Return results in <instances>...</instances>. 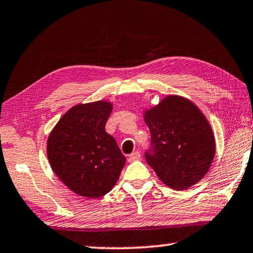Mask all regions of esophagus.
<instances>
[{"label": "esophagus", "instance_id": "1", "mask_svg": "<svg viewBox=\"0 0 253 253\" xmlns=\"http://www.w3.org/2000/svg\"><path fill=\"white\" fill-rule=\"evenodd\" d=\"M139 158H141V154H139V152H133L131 154H129L128 156V163H133V161H136L138 160Z\"/></svg>", "mask_w": 253, "mask_h": 253}]
</instances>
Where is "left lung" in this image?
Here are the masks:
<instances>
[{"instance_id":"1","label":"left lung","mask_w":253,"mask_h":253,"mask_svg":"<svg viewBox=\"0 0 253 253\" xmlns=\"http://www.w3.org/2000/svg\"><path fill=\"white\" fill-rule=\"evenodd\" d=\"M144 122L152 138L146 161L159 179L177 191L199 183L216 154V139L208 119L192 101L167 95L144 109Z\"/></svg>"}]
</instances>
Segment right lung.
<instances>
[{"label":"right lung","instance_id":"1","mask_svg":"<svg viewBox=\"0 0 253 253\" xmlns=\"http://www.w3.org/2000/svg\"><path fill=\"white\" fill-rule=\"evenodd\" d=\"M114 103L107 100L78 103L51 130L46 153L52 170L78 195L97 199L118 182L126 158L105 131Z\"/></svg>","mask_w":253,"mask_h":253}]
</instances>
